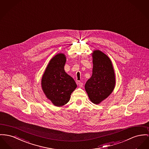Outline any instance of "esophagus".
Masks as SVG:
<instances>
[{"mask_svg":"<svg viewBox=\"0 0 149 149\" xmlns=\"http://www.w3.org/2000/svg\"><path fill=\"white\" fill-rule=\"evenodd\" d=\"M78 84H79V86L80 88H82L83 86V83H82L81 82H79Z\"/></svg>","mask_w":149,"mask_h":149,"instance_id":"esophagus-1","label":"esophagus"}]
</instances>
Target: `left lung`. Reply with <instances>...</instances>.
<instances>
[{
	"label": "left lung",
	"mask_w": 149,
	"mask_h": 149,
	"mask_svg": "<svg viewBox=\"0 0 149 149\" xmlns=\"http://www.w3.org/2000/svg\"><path fill=\"white\" fill-rule=\"evenodd\" d=\"M93 73L87 81L85 89L90 100L99 104L112 93L115 86V75L109 58L99 50L92 53Z\"/></svg>",
	"instance_id": "obj_1"
}]
</instances>
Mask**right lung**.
<instances>
[{
	"instance_id": "right-lung-1",
	"label": "right lung",
	"mask_w": 149,
	"mask_h": 149,
	"mask_svg": "<svg viewBox=\"0 0 149 149\" xmlns=\"http://www.w3.org/2000/svg\"><path fill=\"white\" fill-rule=\"evenodd\" d=\"M66 57L58 54L49 62L43 74L41 85L46 97L56 106L67 104L72 93L77 88L73 79L64 70Z\"/></svg>"
}]
</instances>
